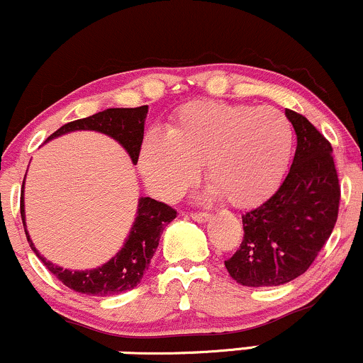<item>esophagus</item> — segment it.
<instances>
[{"mask_svg":"<svg viewBox=\"0 0 363 363\" xmlns=\"http://www.w3.org/2000/svg\"><path fill=\"white\" fill-rule=\"evenodd\" d=\"M190 217H191V219L195 220V223H199V224H203V223H207V220H208V217H211V216H208L207 212H191Z\"/></svg>","mask_w":363,"mask_h":363,"instance_id":"obj_1","label":"esophagus"}]
</instances>
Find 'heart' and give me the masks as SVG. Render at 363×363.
Masks as SVG:
<instances>
[{"instance_id":"obj_1","label":"heart","mask_w":363,"mask_h":363,"mask_svg":"<svg viewBox=\"0 0 363 363\" xmlns=\"http://www.w3.org/2000/svg\"><path fill=\"white\" fill-rule=\"evenodd\" d=\"M292 149V123L274 106L199 100L174 113L168 134L147 132L139 168L147 189L172 202L197 182L206 164L211 197L253 207L279 189Z\"/></svg>"}]
</instances>
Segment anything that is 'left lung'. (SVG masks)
Listing matches in <instances>:
<instances>
[{
	"mask_svg": "<svg viewBox=\"0 0 363 363\" xmlns=\"http://www.w3.org/2000/svg\"><path fill=\"white\" fill-rule=\"evenodd\" d=\"M297 135L296 156L279 190L242 216L241 248L224 262L246 287H275L297 279L333 233L340 183L333 147L301 113L285 110Z\"/></svg>",
	"mask_w": 363,
	"mask_h": 363,
	"instance_id": "1",
	"label": "left lung"
}]
</instances>
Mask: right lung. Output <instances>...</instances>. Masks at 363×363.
<instances>
[{
    "mask_svg": "<svg viewBox=\"0 0 363 363\" xmlns=\"http://www.w3.org/2000/svg\"><path fill=\"white\" fill-rule=\"evenodd\" d=\"M147 108V105L138 106V108H106L104 112L91 115V117L66 123L61 129L55 130L52 135H49L47 140H52L59 135L69 134L74 130L101 132V134L117 140L130 156L132 163L138 164ZM21 189H25V182ZM23 191H21L20 200V214L30 248L40 258L47 270L57 277L66 287L72 289L74 292L88 294V296L108 297L134 289L143 280L149 263H151V258L155 257L163 229L177 217V211L166 203L157 202L151 197H140L129 236L125 238L118 253H115L104 265L91 268V270L72 272L69 268L54 265L52 262L42 257L33 241L30 240L27 224H25Z\"/></svg>",
    "mask_w": 363,
    "mask_h": 363,
    "instance_id": "right-lung-1",
    "label": "right lung"
}]
</instances>
